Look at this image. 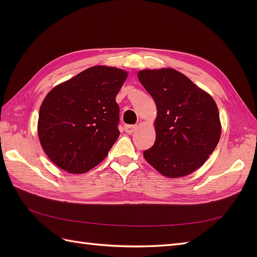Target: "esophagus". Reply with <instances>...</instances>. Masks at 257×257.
<instances>
[{
	"instance_id": "obj_1",
	"label": "esophagus",
	"mask_w": 257,
	"mask_h": 257,
	"mask_svg": "<svg viewBox=\"0 0 257 257\" xmlns=\"http://www.w3.org/2000/svg\"><path fill=\"white\" fill-rule=\"evenodd\" d=\"M137 129H138V125L137 124H125L124 125V132L127 133V134H133Z\"/></svg>"
}]
</instances>
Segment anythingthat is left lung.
<instances>
[{
  "label": "left lung",
  "instance_id": "1",
  "mask_svg": "<svg viewBox=\"0 0 257 257\" xmlns=\"http://www.w3.org/2000/svg\"><path fill=\"white\" fill-rule=\"evenodd\" d=\"M138 78L158 109L156 141L144 151L145 159L166 177L188 176L219 144L221 123L215 101L172 68L140 70Z\"/></svg>",
  "mask_w": 257,
  "mask_h": 257
}]
</instances>
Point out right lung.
<instances>
[{
  "label": "right lung",
  "instance_id": "right-lung-1",
  "mask_svg": "<svg viewBox=\"0 0 257 257\" xmlns=\"http://www.w3.org/2000/svg\"><path fill=\"white\" fill-rule=\"evenodd\" d=\"M127 75L94 66L48 92L40 109L38 137L57 167L85 173L107 157L120 135L116 96Z\"/></svg>",
  "mask_w": 257,
  "mask_h": 257
}]
</instances>
